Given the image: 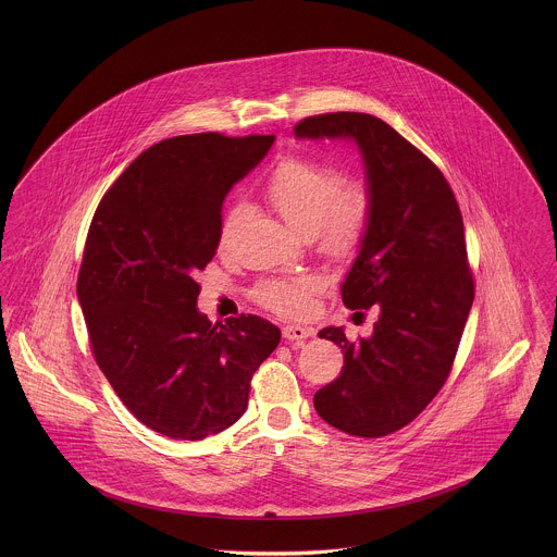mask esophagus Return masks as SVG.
Returning <instances> with one entry per match:
<instances>
[{"instance_id":"34e87169","label":"esophagus","mask_w":557,"mask_h":557,"mask_svg":"<svg viewBox=\"0 0 557 557\" xmlns=\"http://www.w3.org/2000/svg\"><path fill=\"white\" fill-rule=\"evenodd\" d=\"M313 334H315V330H313V327H307V325H296V323H292V325H285V327H283V338L289 341V343H302L305 338H309V336H313Z\"/></svg>"}]
</instances>
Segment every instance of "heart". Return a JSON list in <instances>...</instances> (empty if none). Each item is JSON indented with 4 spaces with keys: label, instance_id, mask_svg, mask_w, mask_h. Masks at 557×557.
I'll return each mask as SVG.
<instances>
[{
    "label": "heart",
    "instance_id": "obj_1",
    "mask_svg": "<svg viewBox=\"0 0 557 557\" xmlns=\"http://www.w3.org/2000/svg\"><path fill=\"white\" fill-rule=\"evenodd\" d=\"M345 183V175L321 160L285 157L265 180L272 208L298 232L311 234L327 255L351 252L367 232L371 197L364 186ZM244 206L236 203L223 221L221 246L227 248L244 221ZM323 281L313 272L272 278L259 285L257 298L285 318H307L315 307Z\"/></svg>",
    "mask_w": 557,
    "mask_h": 557
}]
</instances>
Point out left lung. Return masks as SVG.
Masks as SVG:
<instances>
[{
  "mask_svg": "<svg viewBox=\"0 0 557 557\" xmlns=\"http://www.w3.org/2000/svg\"><path fill=\"white\" fill-rule=\"evenodd\" d=\"M294 133L351 139L362 154L371 214L341 294L351 311L377 305L380 319L360 341L334 325L319 332L345 364L313 403L334 429L382 437L409 424L453 369L474 302L461 210L442 171L375 115H313Z\"/></svg>",
  "mask_w": 557,
  "mask_h": 557,
  "instance_id": "8db88e82",
  "label": "left lung"
}]
</instances>
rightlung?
Instances as JSON below:
<instances>
[{
	"instance_id": "obj_1",
	"label": "right lung",
	"mask_w": 557,
	"mask_h": 557,
	"mask_svg": "<svg viewBox=\"0 0 557 557\" xmlns=\"http://www.w3.org/2000/svg\"><path fill=\"white\" fill-rule=\"evenodd\" d=\"M274 135L199 133L148 148L91 219L77 298L94 358L131 413L173 440H203L246 411L250 377L281 330L257 315L212 323L195 281L216 248L223 201Z\"/></svg>"
}]
</instances>
